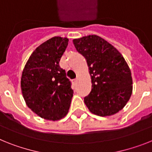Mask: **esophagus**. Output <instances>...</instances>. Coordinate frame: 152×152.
I'll return each instance as SVG.
<instances>
[{"instance_id": "34e87169", "label": "esophagus", "mask_w": 152, "mask_h": 152, "mask_svg": "<svg viewBox=\"0 0 152 152\" xmlns=\"http://www.w3.org/2000/svg\"><path fill=\"white\" fill-rule=\"evenodd\" d=\"M77 80H78V79H73V80H72V83L76 84V82H77Z\"/></svg>"}]
</instances>
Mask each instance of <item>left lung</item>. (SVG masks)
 I'll return each mask as SVG.
<instances>
[{"instance_id": "obj_1", "label": "left lung", "mask_w": 152, "mask_h": 152, "mask_svg": "<svg viewBox=\"0 0 152 152\" xmlns=\"http://www.w3.org/2000/svg\"><path fill=\"white\" fill-rule=\"evenodd\" d=\"M73 44L86 58L92 79V90L84 98L88 109L99 116L117 113L132 92L131 71L122 54L96 35L74 39Z\"/></svg>"}]
</instances>
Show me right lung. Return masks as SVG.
I'll list each match as a JSON object with an SVG mask.
<instances>
[{"label": "right lung", "mask_w": 152, "mask_h": 152, "mask_svg": "<svg viewBox=\"0 0 152 152\" xmlns=\"http://www.w3.org/2000/svg\"><path fill=\"white\" fill-rule=\"evenodd\" d=\"M68 39L54 37L33 52L23 69L21 90L27 106L41 118L59 120L68 113L73 90L60 59Z\"/></svg>", "instance_id": "add662e5"}]
</instances>
